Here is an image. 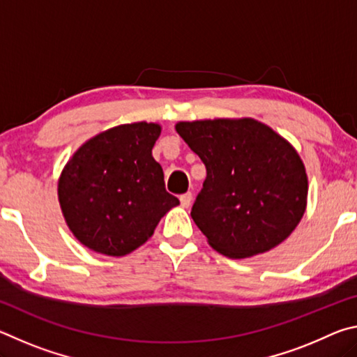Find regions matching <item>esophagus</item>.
<instances>
[{
	"instance_id": "esophagus-1",
	"label": "esophagus",
	"mask_w": 357,
	"mask_h": 357,
	"mask_svg": "<svg viewBox=\"0 0 357 357\" xmlns=\"http://www.w3.org/2000/svg\"><path fill=\"white\" fill-rule=\"evenodd\" d=\"M179 200H181V204H183V208H189L190 204H192V200H193V195L190 192H187V193H183V195L179 197Z\"/></svg>"
}]
</instances>
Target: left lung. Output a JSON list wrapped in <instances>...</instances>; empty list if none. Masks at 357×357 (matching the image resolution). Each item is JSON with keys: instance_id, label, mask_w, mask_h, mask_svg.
Segmentation results:
<instances>
[{"instance_id": "8db88e82", "label": "left lung", "mask_w": 357, "mask_h": 357, "mask_svg": "<svg viewBox=\"0 0 357 357\" xmlns=\"http://www.w3.org/2000/svg\"><path fill=\"white\" fill-rule=\"evenodd\" d=\"M176 130L206 167L190 215L217 252L258 255L293 233L307 174L291 144L250 118L179 123Z\"/></svg>"}]
</instances>
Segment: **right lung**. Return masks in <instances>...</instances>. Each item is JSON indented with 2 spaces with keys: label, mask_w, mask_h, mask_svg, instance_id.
I'll list each match as a JSON object with an SVG mask.
<instances>
[{
  "label": "right lung",
  "mask_w": 357,
  "mask_h": 357,
  "mask_svg": "<svg viewBox=\"0 0 357 357\" xmlns=\"http://www.w3.org/2000/svg\"><path fill=\"white\" fill-rule=\"evenodd\" d=\"M160 126L123 124L86 142L59 178L58 197L72 233L89 249L128 255L153 236L179 200L153 157Z\"/></svg>",
  "instance_id": "right-lung-1"
}]
</instances>
